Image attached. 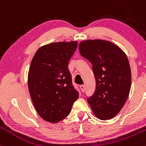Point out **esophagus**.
<instances>
[{"instance_id": "1", "label": "esophagus", "mask_w": 146, "mask_h": 146, "mask_svg": "<svg viewBox=\"0 0 146 146\" xmlns=\"http://www.w3.org/2000/svg\"><path fill=\"white\" fill-rule=\"evenodd\" d=\"M80 89H81L82 91L84 92V90H85V86H84V85H80Z\"/></svg>"}]
</instances>
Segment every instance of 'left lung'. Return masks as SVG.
I'll return each instance as SVG.
<instances>
[{
    "label": "left lung",
    "instance_id": "obj_1",
    "mask_svg": "<svg viewBox=\"0 0 146 146\" xmlns=\"http://www.w3.org/2000/svg\"><path fill=\"white\" fill-rule=\"evenodd\" d=\"M81 56L93 66L96 86L87 98L93 113L102 120L110 119L124 106L131 86V71L126 55L110 41L87 40L79 45Z\"/></svg>",
    "mask_w": 146,
    "mask_h": 146
}]
</instances>
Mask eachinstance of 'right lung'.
Instances as JSON below:
<instances>
[{
  "instance_id": "add662e5",
  "label": "right lung",
  "mask_w": 146,
  "mask_h": 146,
  "mask_svg": "<svg viewBox=\"0 0 146 146\" xmlns=\"http://www.w3.org/2000/svg\"><path fill=\"white\" fill-rule=\"evenodd\" d=\"M77 47V41L50 43L38 48L31 60L28 73L30 96L45 121L57 123L64 119L79 98L68 68Z\"/></svg>"
}]
</instances>
